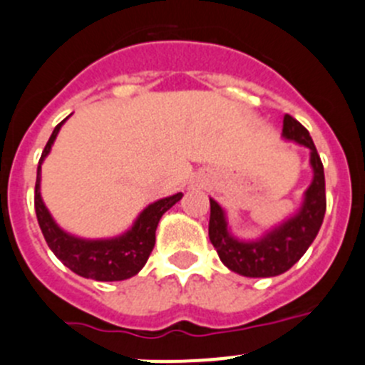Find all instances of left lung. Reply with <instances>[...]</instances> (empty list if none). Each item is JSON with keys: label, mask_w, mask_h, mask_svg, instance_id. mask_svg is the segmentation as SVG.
<instances>
[{"label": "left lung", "mask_w": 365, "mask_h": 365, "mask_svg": "<svg viewBox=\"0 0 365 365\" xmlns=\"http://www.w3.org/2000/svg\"><path fill=\"white\" fill-rule=\"evenodd\" d=\"M283 138L310 150V165L314 170L312 185L304 192L303 204L294 217L263 235L259 240H238L229 232L224 210L210 199V240L222 263L240 276L272 277L287 272L315 240L324 218V168L310 133L290 114H284Z\"/></svg>", "instance_id": "1"}]
</instances>
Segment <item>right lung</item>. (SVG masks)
Masks as SVG:
<instances>
[{"label": "right lung", "mask_w": 365, "mask_h": 365, "mask_svg": "<svg viewBox=\"0 0 365 365\" xmlns=\"http://www.w3.org/2000/svg\"><path fill=\"white\" fill-rule=\"evenodd\" d=\"M66 120H62L53 128V133H51L39 159V166H37L34 202H36L37 222H39V227L44 235V240H46L48 247L53 251V255L78 276L96 281L128 279V277L136 276L145 267L152 249H154L155 229H158L159 220L173 204L179 202L182 193H175L172 197L152 202L150 206L141 211L133 227L116 238L84 240V238H76L62 231L55 224L50 211L41 199V165H43L44 158L50 154L51 145H53L55 138H57L58 130Z\"/></svg>", "instance_id": "1"}]
</instances>
